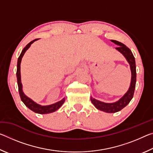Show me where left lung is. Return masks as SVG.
<instances>
[{"label":"left lung","instance_id":"8db88e82","mask_svg":"<svg viewBox=\"0 0 153 153\" xmlns=\"http://www.w3.org/2000/svg\"><path fill=\"white\" fill-rule=\"evenodd\" d=\"M111 42H114L119 46V47L116 48L117 51L123 54L125 56L127 61L130 65L131 72V84L128 91L127 92L123 97L120 98L118 101L113 103H105L99 100H96L92 97L90 98L92 104L95 106V107L100 111H105L106 113H116L121 111L131 101L134 97V90L136 88V61L135 58L133 55L130 49L123 45V43L118 42L117 40H111Z\"/></svg>","mask_w":153,"mask_h":153}]
</instances>
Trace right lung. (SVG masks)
Segmentation results:
<instances>
[{"label":"right lung","instance_id":"add662e5","mask_svg":"<svg viewBox=\"0 0 153 153\" xmlns=\"http://www.w3.org/2000/svg\"><path fill=\"white\" fill-rule=\"evenodd\" d=\"M38 39H35L32 41H31L30 43H28L27 45L25 46V47L23 49L22 51V53L20 54V55L18 58L17 61V84H18V89H19V93L21 99H22V102L24 103L25 105L26 106L33 112L39 114H46V113H50L52 112H54L58 109V108L61 107V105L63 104L65 102V98H63L60 101L55 103V104L48 105V106H41L40 105L37 104L35 102H33L32 100H31L30 98H28L24 94V92L22 90V84L21 82V73H20V64L21 61H22V59L24 56V53H25L28 48H30L31 45L34 42V41L37 40Z\"/></svg>","mask_w":153,"mask_h":153}]
</instances>
